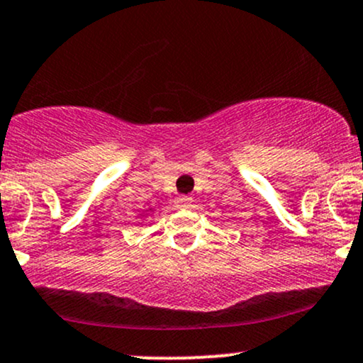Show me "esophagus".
I'll list each match as a JSON object with an SVG mask.
<instances>
[{"label": "esophagus", "instance_id": "esophagus-1", "mask_svg": "<svg viewBox=\"0 0 363 363\" xmlns=\"http://www.w3.org/2000/svg\"><path fill=\"white\" fill-rule=\"evenodd\" d=\"M177 206H181V208H189L191 206V203H193V199L189 198V196H186V194H181L177 198Z\"/></svg>", "mask_w": 363, "mask_h": 363}]
</instances>
